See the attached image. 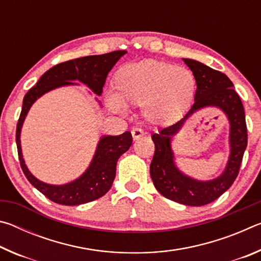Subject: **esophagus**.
Returning <instances> with one entry per match:
<instances>
[{
  "mask_svg": "<svg viewBox=\"0 0 261 261\" xmlns=\"http://www.w3.org/2000/svg\"><path fill=\"white\" fill-rule=\"evenodd\" d=\"M131 135H132V138H134L135 140H137V139L141 138V137H143V136H145V132L141 130V129H139V127H135V129H132Z\"/></svg>",
  "mask_w": 261,
  "mask_h": 261,
  "instance_id": "obj_1",
  "label": "esophagus"
}]
</instances>
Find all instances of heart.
Wrapping results in <instances>:
<instances>
[{"instance_id": "b5f03b06", "label": "heart", "mask_w": 261, "mask_h": 261, "mask_svg": "<svg viewBox=\"0 0 261 261\" xmlns=\"http://www.w3.org/2000/svg\"><path fill=\"white\" fill-rule=\"evenodd\" d=\"M114 96L109 108L122 112L126 105H141L145 120L168 125L187 113L194 99L197 81L184 67L156 60H145L122 67L113 81Z\"/></svg>"}]
</instances>
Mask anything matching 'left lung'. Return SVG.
<instances>
[{"label":"left lung","mask_w":261,"mask_h":261,"mask_svg":"<svg viewBox=\"0 0 261 261\" xmlns=\"http://www.w3.org/2000/svg\"><path fill=\"white\" fill-rule=\"evenodd\" d=\"M197 81L194 103L182 120L154 134L155 153L149 167L154 187L163 197L187 206H204L214 201L236 179L247 145L244 107L233 84L226 74L192 59H183ZM215 107L222 110L229 122L231 152L226 168L218 178L199 181L184 174L175 165L171 139L184 123L199 110Z\"/></svg>","instance_id":"obj_1"}]
</instances>
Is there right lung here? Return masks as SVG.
Instances as JSON below:
<instances>
[{"instance_id":"add662e5","label":"right lung","mask_w":261,"mask_h":261,"mask_svg":"<svg viewBox=\"0 0 261 261\" xmlns=\"http://www.w3.org/2000/svg\"><path fill=\"white\" fill-rule=\"evenodd\" d=\"M125 50H116L108 54L81 57L57 64L43 73L37 85L31 88L24 96L23 107L16 130V143L20 167L29 182L56 204L67 206L82 205L105 196L112 188L116 176L118 159L131 146V132L126 131L120 136H101L94 155L86 170L71 182L55 185L38 179L25 165L20 144L21 127L25 118L33 103L43 94L59 87L79 85L74 82L84 84L90 88L92 93L100 96L102 94V87L107 74L116 62L125 55ZM95 99L101 106L98 98Z\"/></svg>"}]
</instances>
